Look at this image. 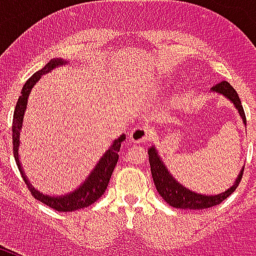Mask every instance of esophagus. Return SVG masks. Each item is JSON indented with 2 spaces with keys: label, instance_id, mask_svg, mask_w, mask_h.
Returning a JSON list of instances; mask_svg holds the SVG:
<instances>
[{
  "label": "esophagus",
  "instance_id": "obj_1",
  "mask_svg": "<svg viewBox=\"0 0 256 256\" xmlns=\"http://www.w3.org/2000/svg\"><path fill=\"white\" fill-rule=\"evenodd\" d=\"M150 136H152V130L150 128H146V126H136L134 128H132L128 140L132 142H134V144H140V142L146 141Z\"/></svg>",
  "mask_w": 256,
  "mask_h": 256
}]
</instances>
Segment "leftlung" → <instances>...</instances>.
<instances>
[{"mask_svg":"<svg viewBox=\"0 0 256 256\" xmlns=\"http://www.w3.org/2000/svg\"><path fill=\"white\" fill-rule=\"evenodd\" d=\"M211 92L222 94L225 98L230 101L237 110V112H238L242 123L247 126L246 114H244V110H242V101L238 98L236 90L232 88L230 84L224 80L220 84H215L214 88H211ZM148 155H150V172H152V178H154V182H155L156 190L159 192V194L166 203L170 204L172 207H176V208L204 210L214 207L216 204H220L225 198H229L232 193L236 190L242 177V172H244V167H242L237 178L234 180L233 185L230 188L226 189L225 192L218 193V194H202V193L193 192L186 186L181 185L176 178L172 177V174L167 170L166 164L162 160L160 155H159L155 145H152L148 150Z\"/></svg>","mask_w":256,"mask_h":256,"instance_id":"8db88e82","label":"left lung"}]
</instances>
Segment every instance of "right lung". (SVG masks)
Wrapping results in <instances>:
<instances>
[{
  "instance_id": "add662e5",
  "label": "right lung",
  "mask_w": 256,
  "mask_h": 256,
  "mask_svg": "<svg viewBox=\"0 0 256 256\" xmlns=\"http://www.w3.org/2000/svg\"><path fill=\"white\" fill-rule=\"evenodd\" d=\"M68 62L64 58H52L45 67L36 71L32 76H31L23 86L22 89V94H20L19 100L16 102V108H14V124H12V141H14V156L16 164L19 167V172L22 177L27 184V186L30 189L31 194L40 200L41 203L46 204L50 208H54L56 211H62V212H68V211H75V210L84 208L90 204L97 202L98 198L104 194L108 182L111 180L114 168L116 166L119 155L118 152L120 150V145L126 140V136L122 134L120 137L114 140L112 145L106 150V154L101 156L100 160L97 162L94 168L89 172V176L86 177L84 182L79 185L78 188L74 189L72 192L66 193V194H60V196H50V194H45V193L40 192L30 184L27 180L24 170L22 167L19 158V146H20V132L23 128V119H24L26 108H27V101H28V96H30L31 90L36 86V84L42 78V75L50 72L54 68L63 67L67 66Z\"/></svg>"
}]
</instances>
